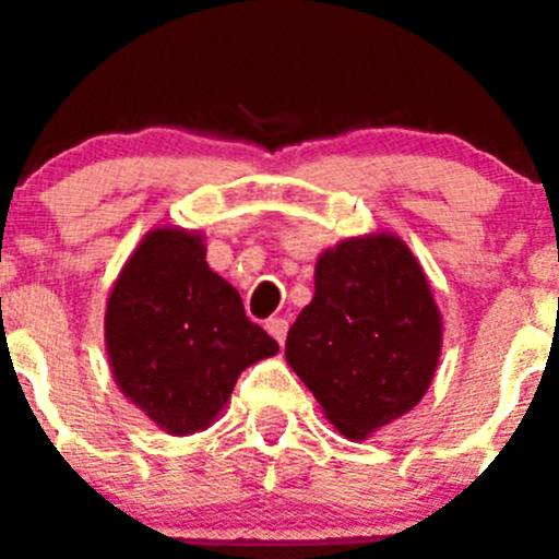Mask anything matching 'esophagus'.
<instances>
[{
	"mask_svg": "<svg viewBox=\"0 0 559 559\" xmlns=\"http://www.w3.org/2000/svg\"><path fill=\"white\" fill-rule=\"evenodd\" d=\"M264 326H267L270 335H273L275 341H278L281 346H284V341H286V330H289V321H286V319H270L267 324H264Z\"/></svg>",
	"mask_w": 559,
	"mask_h": 559,
	"instance_id": "esophagus-1",
	"label": "esophagus"
}]
</instances>
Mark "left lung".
Wrapping results in <instances>:
<instances>
[{"label": "left lung", "mask_w": 559, "mask_h": 559, "mask_svg": "<svg viewBox=\"0 0 559 559\" xmlns=\"http://www.w3.org/2000/svg\"><path fill=\"white\" fill-rule=\"evenodd\" d=\"M443 324L430 284L397 235L326 248L313 300L286 335V362L352 441L408 414L436 376Z\"/></svg>", "instance_id": "1"}]
</instances>
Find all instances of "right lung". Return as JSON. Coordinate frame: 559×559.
<instances>
[{"label":"right lung","mask_w":559,"mask_h":559,"mask_svg":"<svg viewBox=\"0 0 559 559\" xmlns=\"http://www.w3.org/2000/svg\"><path fill=\"white\" fill-rule=\"evenodd\" d=\"M105 346L116 384L170 436L216 421L248 365L278 343L205 262L202 235L151 229L112 284Z\"/></svg>","instance_id":"right-lung-1"}]
</instances>
